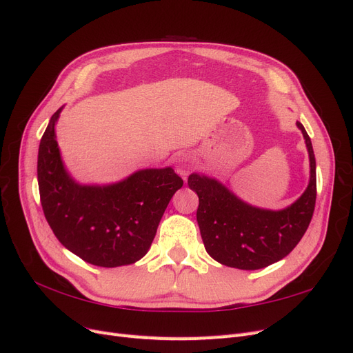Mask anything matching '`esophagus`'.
I'll return each mask as SVG.
<instances>
[{
    "label": "esophagus",
    "mask_w": 353,
    "mask_h": 353,
    "mask_svg": "<svg viewBox=\"0 0 353 353\" xmlns=\"http://www.w3.org/2000/svg\"><path fill=\"white\" fill-rule=\"evenodd\" d=\"M194 166V162H193V157H191L190 154H179L176 157V170L178 172L183 175L184 178L188 175V172L191 169H193Z\"/></svg>",
    "instance_id": "obj_1"
}]
</instances>
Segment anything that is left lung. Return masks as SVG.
<instances>
[{"mask_svg":"<svg viewBox=\"0 0 353 353\" xmlns=\"http://www.w3.org/2000/svg\"><path fill=\"white\" fill-rule=\"evenodd\" d=\"M299 130L311 160V181L305 193L284 210H263L245 205L221 183L193 174L188 187L199 196L197 223L206 252L222 265L261 270L281 261L302 240L311 223L316 200L315 154L301 122Z\"/></svg>","mask_w":353,"mask_h":353,"instance_id":"left-lung-1","label":"left lung"}]
</instances>
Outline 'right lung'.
Listing matches in <instances>:
<instances>
[{"label":"right lung","mask_w":353,"mask_h":353,"mask_svg":"<svg viewBox=\"0 0 353 353\" xmlns=\"http://www.w3.org/2000/svg\"><path fill=\"white\" fill-rule=\"evenodd\" d=\"M60 112L51 116L38 152L39 197L48 225L66 249L95 266L140 261L184 181L165 168L138 170L113 185L77 184L61 163L56 141Z\"/></svg>","instance_id":"1"}]
</instances>
